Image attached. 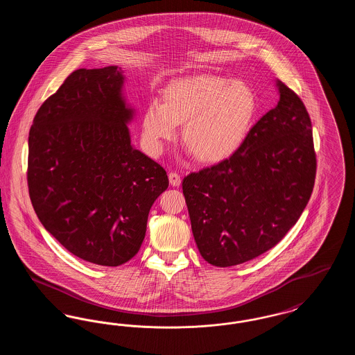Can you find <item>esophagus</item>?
<instances>
[{"label": "esophagus", "mask_w": 355, "mask_h": 355, "mask_svg": "<svg viewBox=\"0 0 355 355\" xmlns=\"http://www.w3.org/2000/svg\"><path fill=\"white\" fill-rule=\"evenodd\" d=\"M169 182L171 186L181 185V175L178 173H175V171H170Z\"/></svg>", "instance_id": "34e87169"}]
</instances>
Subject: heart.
I'll return each mask as SVG.
<instances>
[{
  "label": "heart",
  "mask_w": 355,
  "mask_h": 355,
  "mask_svg": "<svg viewBox=\"0 0 355 355\" xmlns=\"http://www.w3.org/2000/svg\"><path fill=\"white\" fill-rule=\"evenodd\" d=\"M255 114L252 89L220 76H193L173 81L165 102L148 105L142 129L148 148L159 153L184 123V139L202 162L230 157L243 142Z\"/></svg>",
  "instance_id": "obj_1"
}]
</instances>
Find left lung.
Returning <instances> with one entry per match:
<instances>
[{"instance_id":"8db88e82","label":"left lung","mask_w":355,"mask_h":355,"mask_svg":"<svg viewBox=\"0 0 355 355\" xmlns=\"http://www.w3.org/2000/svg\"><path fill=\"white\" fill-rule=\"evenodd\" d=\"M278 105L220 164L190 173L182 190L205 261L229 268L274 248L313 193L317 155L304 102L277 81Z\"/></svg>"}]
</instances>
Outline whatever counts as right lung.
Masks as SVG:
<instances>
[{
	"mask_svg": "<svg viewBox=\"0 0 355 355\" xmlns=\"http://www.w3.org/2000/svg\"><path fill=\"white\" fill-rule=\"evenodd\" d=\"M117 67L78 69L41 105L29 132L28 187L44 227L68 252L101 266L138 253L165 169L133 148V110Z\"/></svg>",
	"mask_w": 355,
	"mask_h": 355,
	"instance_id": "add662e5",
	"label": "right lung"
}]
</instances>
